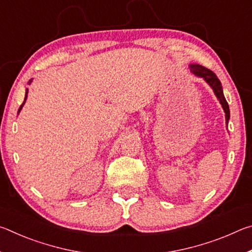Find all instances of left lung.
<instances>
[{
    "instance_id": "8db88e82",
    "label": "left lung",
    "mask_w": 252,
    "mask_h": 252,
    "mask_svg": "<svg viewBox=\"0 0 252 252\" xmlns=\"http://www.w3.org/2000/svg\"><path fill=\"white\" fill-rule=\"evenodd\" d=\"M189 67H190V71L192 72L193 74L201 76V78H203L209 84H210V87L213 89V91H215L217 97L219 99L220 103L222 104V108H223L224 113H225V121H227V125H228V121L230 118V111H229L228 102L225 101V97L223 95L222 85H221L220 80L217 78V75L213 73L211 70H209V69H207V67H204L202 65L190 64Z\"/></svg>"
}]
</instances>
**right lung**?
Here are the masks:
<instances>
[{"instance_id":"obj_1","label":"right lung","mask_w":252,"mask_h":252,"mask_svg":"<svg viewBox=\"0 0 252 252\" xmlns=\"http://www.w3.org/2000/svg\"><path fill=\"white\" fill-rule=\"evenodd\" d=\"M30 82H31V81H30ZM29 82V83H30ZM27 94H28V91H27ZM27 94H25V97H24V102H25V100H27ZM24 102H23V103L22 104H21V106H20V109H19V112H20V110L21 109H22V106H23V104H24Z\"/></svg>"}]
</instances>
